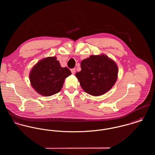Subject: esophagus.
Wrapping results in <instances>:
<instances>
[{
	"label": "esophagus",
	"mask_w": 155,
	"mask_h": 155,
	"mask_svg": "<svg viewBox=\"0 0 155 155\" xmlns=\"http://www.w3.org/2000/svg\"><path fill=\"white\" fill-rule=\"evenodd\" d=\"M71 73H72V74H74L75 72H76V68H71Z\"/></svg>",
	"instance_id": "1"
}]
</instances>
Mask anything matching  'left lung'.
<instances>
[{"instance_id":"8db88e82","label":"left lung","mask_w":155,"mask_h":155,"mask_svg":"<svg viewBox=\"0 0 155 155\" xmlns=\"http://www.w3.org/2000/svg\"><path fill=\"white\" fill-rule=\"evenodd\" d=\"M81 67V71L77 72L76 76L82 88L90 95L105 94L117 80V65L106 55H91L82 61Z\"/></svg>"}]
</instances>
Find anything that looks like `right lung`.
<instances>
[{
    "mask_svg": "<svg viewBox=\"0 0 155 155\" xmlns=\"http://www.w3.org/2000/svg\"><path fill=\"white\" fill-rule=\"evenodd\" d=\"M71 74L67 67H61L56 57H48L33 67L30 81L32 87L39 94L48 97L60 92L65 79Z\"/></svg>",
    "mask_w": 155,
    "mask_h": 155,
    "instance_id": "right-lung-1",
    "label": "right lung"
}]
</instances>
